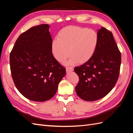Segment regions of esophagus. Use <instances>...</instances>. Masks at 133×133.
Segmentation results:
<instances>
[{
	"label": "esophagus",
	"mask_w": 133,
	"mask_h": 133,
	"mask_svg": "<svg viewBox=\"0 0 133 133\" xmlns=\"http://www.w3.org/2000/svg\"><path fill=\"white\" fill-rule=\"evenodd\" d=\"M66 70L67 72L72 71L74 70V68H73V67H72V66L66 67Z\"/></svg>",
	"instance_id": "1"
}]
</instances>
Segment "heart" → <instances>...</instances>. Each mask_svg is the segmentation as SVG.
<instances>
[{
	"instance_id": "heart-1",
	"label": "heart",
	"mask_w": 133,
	"mask_h": 133,
	"mask_svg": "<svg viewBox=\"0 0 133 133\" xmlns=\"http://www.w3.org/2000/svg\"><path fill=\"white\" fill-rule=\"evenodd\" d=\"M99 42L98 35L94 30L77 26L63 28L51 44V51L55 58L63 63L70 57L69 64H84L93 57ZM70 53H69V52Z\"/></svg>"
}]
</instances>
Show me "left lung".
I'll return each mask as SVG.
<instances>
[{
  "mask_svg": "<svg viewBox=\"0 0 133 133\" xmlns=\"http://www.w3.org/2000/svg\"><path fill=\"white\" fill-rule=\"evenodd\" d=\"M97 34L99 42L93 57L74 68L79 78L76 92L86 101L102 99L112 90L118 79L121 64V53L111 32L102 27Z\"/></svg>",
  "mask_w": 133,
  "mask_h": 133,
  "instance_id": "8db88e82",
  "label": "left lung"
}]
</instances>
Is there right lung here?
<instances>
[{
    "mask_svg": "<svg viewBox=\"0 0 133 133\" xmlns=\"http://www.w3.org/2000/svg\"><path fill=\"white\" fill-rule=\"evenodd\" d=\"M49 25L41 24L24 32L10 54L12 78L16 88L26 98L45 102L52 98L65 75V68L51 52Z\"/></svg>",
    "mask_w": 133,
    "mask_h": 133,
    "instance_id": "right-lung-1",
    "label": "right lung"
}]
</instances>
